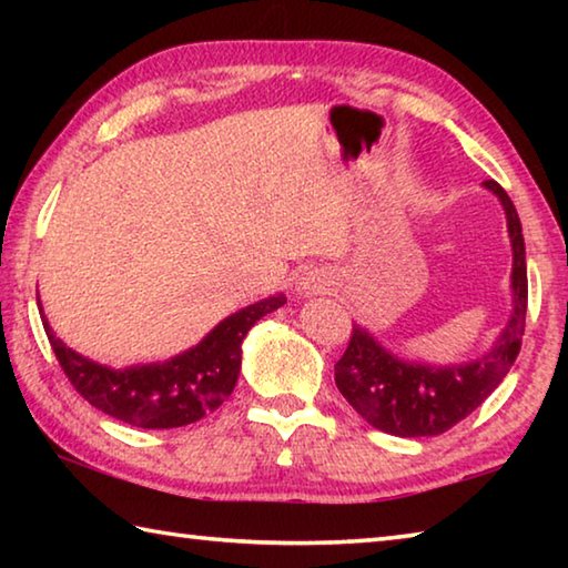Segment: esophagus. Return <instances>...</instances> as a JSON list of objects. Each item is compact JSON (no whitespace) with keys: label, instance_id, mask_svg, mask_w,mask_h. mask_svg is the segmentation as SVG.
<instances>
[{"label":"esophagus","instance_id":"34e87169","mask_svg":"<svg viewBox=\"0 0 568 568\" xmlns=\"http://www.w3.org/2000/svg\"><path fill=\"white\" fill-rule=\"evenodd\" d=\"M331 285H333L331 275H325L321 271H311V273H305L301 281H297V293L305 295V297L307 295H321V293H328Z\"/></svg>","mask_w":568,"mask_h":568}]
</instances>
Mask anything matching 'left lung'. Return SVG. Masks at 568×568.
<instances>
[{"label":"left lung","mask_w":568,"mask_h":568,"mask_svg":"<svg viewBox=\"0 0 568 568\" xmlns=\"http://www.w3.org/2000/svg\"><path fill=\"white\" fill-rule=\"evenodd\" d=\"M484 185L501 200L508 237H511V318L491 351L460 365L403 361L383 348L361 325H353L348 348L335 363V386L343 393V398L383 434L400 438L446 434L491 396L521 351L528 303L521 220H518L511 197L498 182L486 180Z\"/></svg>","instance_id":"left-lung-1"}]
</instances>
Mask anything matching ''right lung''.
<instances>
[{"instance_id": "1", "label": "right lung", "mask_w": 568, "mask_h": 568, "mask_svg": "<svg viewBox=\"0 0 568 568\" xmlns=\"http://www.w3.org/2000/svg\"><path fill=\"white\" fill-rule=\"evenodd\" d=\"M283 303L281 293L265 297L227 315L195 348L165 363L130 365L122 371L74 353L57 338L47 318L42 325L64 376L94 408L138 428H180L213 413L233 393L243 361V338L263 315Z\"/></svg>"}]
</instances>
